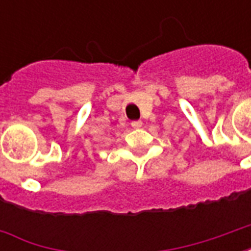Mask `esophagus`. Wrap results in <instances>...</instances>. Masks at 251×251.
<instances>
[{
    "mask_svg": "<svg viewBox=\"0 0 251 251\" xmlns=\"http://www.w3.org/2000/svg\"><path fill=\"white\" fill-rule=\"evenodd\" d=\"M141 126H142L141 121H133V122H131V127H134V129H140Z\"/></svg>",
    "mask_w": 251,
    "mask_h": 251,
    "instance_id": "1",
    "label": "esophagus"
}]
</instances>
